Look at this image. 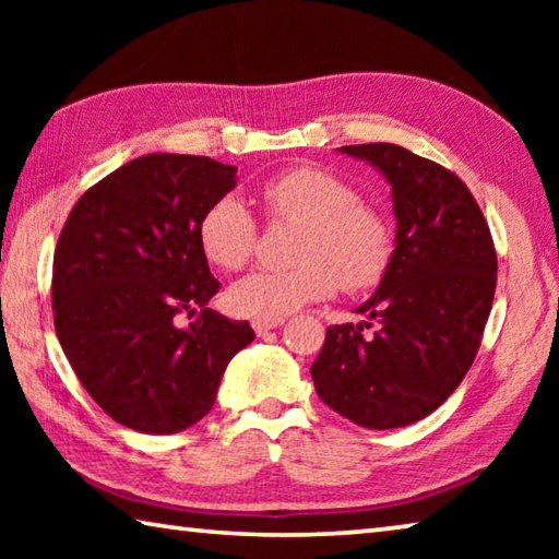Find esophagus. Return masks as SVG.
Instances as JSON below:
<instances>
[{"instance_id": "esophagus-1", "label": "esophagus", "mask_w": 559, "mask_h": 559, "mask_svg": "<svg viewBox=\"0 0 559 559\" xmlns=\"http://www.w3.org/2000/svg\"><path fill=\"white\" fill-rule=\"evenodd\" d=\"M253 330H257L259 335H263V333H269V330H276V328H281L283 325V318H266V320H253Z\"/></svg>"}]
</instances>
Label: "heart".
<instances>
[{
  "label": "heart",
  "mask_w": 559,
  "mask_h": 559,
  "mask_svg": "<svg viewBox=\"0 0 559 559\" xmlns=\"http://www.w3.org/2000/svg\"><path fill=\"white\" fill-rule=\"evenodd\" d=\"M261 200L273 222L302 224L293 249L298 263L236 283L229 302L239 316L283 318L333 296L337 283L347 293L370 290L390 271L396 246L392 222L333 169H283L261 185ZM200 246L214 266L241 271L259 246L257 216L239 197H219L202 214Z\"/></svg>",
  "instance_id": "heart-1"
}]
</instances>
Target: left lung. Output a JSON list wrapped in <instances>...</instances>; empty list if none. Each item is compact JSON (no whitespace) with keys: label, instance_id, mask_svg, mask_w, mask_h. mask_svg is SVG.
Returning a JSON list of instances; mask_svg holds the SVG:
<instances>
[{"label":"left lung","instance_id":"1","mask_svg":"<svg viewBox=\"0 0 559 559\" xmlns=\"http://www.w3.org/2000/svg\"><path fill=\"white\" fill-rule=\"evenodd\" d=\"M340 150L392 185L396 246L380 288L357 308L370 320L328 328L310 374L340 416L396 429L429 416L471 370L493 306L496 246L451 169L392 143Z\"/></svg>","mask_w":559,"mask_h":559}]
</instances>
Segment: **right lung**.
Returning a JSON list of instances; mask_svg holds the SVG:
<instances>
[{"instance_id": "add662e5", "label": "right lung", "mask_w": 559, "mask_h": 559, "mask_svg": "<svg viewBox=\"0 0 559 559\" xmlns=\"http://www.w3.org/2000/svg\"><path fill=\"white\" fill-rule=\"evenodd\" d=\"M236 167L155 153L93 185L53 253V325L75 377L128 429L177 433L212 409L246 320L206 308L219 290L200 246L206 206ZM187 314L190 325L182 326Z\"/></svg>"}]
</instances>
